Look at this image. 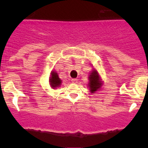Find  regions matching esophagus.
I'll return each instance as SVG.
<instances>
[{
  "label": "esophagus",
  "instance_id": "34e87169",
  "mask_svg": "<svg viewBox=\"0 0 148 148\" xmlns=\"http://www.w3.org/2000/svg\"><path fill=\"white\" fill-rule=\"evenodd\" d=\"M72 82H73V83H74V84H76V83H78V79H77V78H72Z\"/></svg>",
  "mask_w": 148,
  "mask_h": 148
}]
</instances>
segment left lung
Returning <instances> with one entry per match:
<instances>
[{
    "label": "left lung",
    "instance_id": "left-lung-1",
    "mask_svg": "<svg viewBox=\"0 0 148 148\" xmlns=\"http://www.w3.org/2000/svg\"><path fill=\"white\" fill-rule=\"evenodd\" d=\"M89 80H90L89 87H90V90L91 92H95V91H96V90L100 88L101 84L100 81H99L97 72L95 71V70H93L91 73V74L89 76Z\"/></svg>",
    "mask_w": 148,
    "mask_h": 148
}]
</instances>
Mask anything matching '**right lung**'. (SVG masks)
<instances>
[{
	"instance_id": "add662e5",
	"label": "right lung",
	"mask_w": 148,
	"mask_h": 148,
	"mask_svg": "<svg viewBox=\"0 0 148 148\" xmlns=\"http://www.w3.org/2000/svg\"><path fill=\"white\" fill-rule=\"evenodd\" d=\"M49 82H50V85L55 88V87H59L61 84V80L58 78V74L55 72H53L51 73V78L49 79Z\"/></svg>"
}]
</instances>
